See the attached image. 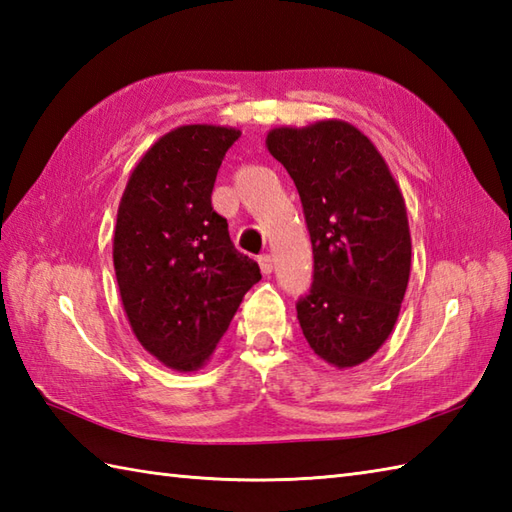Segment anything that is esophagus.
I'll use <instances>...</instances> for the list:
<instances>
[{"label": "esophagus", "mask_w": 512, "mask_h": 512, "mask_svg": "<svg viewBox=\"0 0 512 512\" xmlns=\"http://www.w3.org/2000/svg\"><path fill=\"white\" fill-rule=\"evenodd\" d=\"M259 268H262V273H264V275H270V273H273V268H275V264H273V257H270V255H262V257H259Z\"/></svg>", "instance_id": "1"}]
</instances>
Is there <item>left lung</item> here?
Returning a JSON list of instances; mask_svg holds the SVG:
<instances>
[{
    "mask_svg": "<svg viewBox=\"0 0 512 512\" xmlns=\"http://www.w3.org/2000/svg\"><path fill=\"white\" fill-rule=\"evenodd\" d=\"M266 147L295 180L312 242L303 336L325 363L361 365L394 330L409 284L405 198L372 140L345 121L275 127Z\"/></svg>",
    "mask_w": 512,
    "mask_h": 512,
    "instance_id": "1",
    "label": "left lung"
}]
</instances>
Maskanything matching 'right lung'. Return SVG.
Masks as SVG:
<instances>
[{
	"label": "right lung",
	"mask_w": 512,
	"mask_h": 512,
	"mask_svg": "<svg viewBox=\"0 0 512 512\" xmlns=\"http://www.w3.org/2000/svg\"><path fill=\"white\" fill-rule=\"evenodd\" d=\"M239 129L182 125L147 149L127 180L114 228V270L145 350L195 372L262 273L235 250L211 206L217 169Z\"/></svg>",
	"instance_id": "obj_1"
}]
</instances>
